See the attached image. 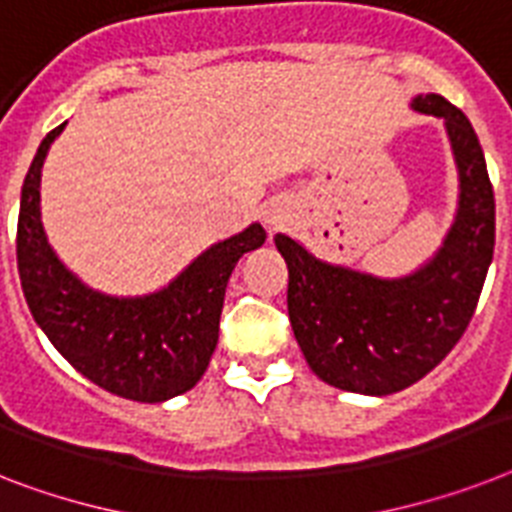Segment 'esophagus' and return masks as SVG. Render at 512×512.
<instances>
[{"mask_svg": "<svg viewBox=\"0 0 512 512\" xmlns=\"http://www.w3.org/2000/svg\"><path fill=\"white\" fill-rule=\"evenodd\" d=\"M290 219V214H287V209L282 204H272V206H266L264 211V225L266 230L269 232H277L285 227V222Z\"/></svg>", "mask_w": 512, "mask_h": 512, "instance_id": "34e87169", "label": "esophagus"}]
</instances>
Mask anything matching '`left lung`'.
I'll return each instance as SVG.
<instances>
[{"label": "left lung", "mask_w": 512, "mask_h": 512, "mask_svg": "<svg viewBox=\"0 0 512 512\" xmlns=\"http://www.w3.org/2000/svg\"><path fill=\"white\" fill-rule=\"evenodd\" d=\"M411 109L445 122L458 167V209L432 259L403 277H377L274 235L290 277L287 314L306 363L337 390L374 398L411 387L455 348L494 253V190L471 122L439 94L413 96Z\"/></svg>", "instance_id": "obj_1"}]
</instances>
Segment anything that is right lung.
I'll return each mask as SVG.
<instances>
[{"label":"right lung","instance_id":"right-lung-1","mask_svg":"<svg viewBox=\"0 0 512 512\" xmlns=\"http://www.w3.org/2000/svg\"><path fill=\"white\" fill-rule=\"evenodd\" d=\"M65 125L41 141L20 193L18 272L25 301L83 377L120 398L164 403L204 377L219 340L227 280L243 253L264 246L266 232L253 222L219 240L156 293H99L59 261L41 225V167Z\"/></svg>","mask_w":512,"mask_h":512}]
</instances>
